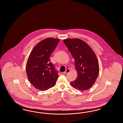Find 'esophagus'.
Segmentation results:
<instances>
[{
	"label": "esophagus",
	"instance_id": "obj_1",
	"mask_svg": "<svg viewBox=\"0 0 123 123\" xmlns=\"http://www.w3.org/2000/svg\"><path fill=\"white\" fill-rule=\"evenodd\" d=\"M70 69H67L66 70H65V71H64V74H67L69 73L70 72Z\"/></svg>",
	"mask_w": 123,
	"mask_h": 123
}]
</instances>
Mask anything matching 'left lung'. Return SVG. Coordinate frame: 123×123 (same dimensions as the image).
Listing matches in <instances>:
<instances>
[{
	"mask_svg": "<svg viewBox=\"0 0 123 123\" xmlns=\"http://www.w3.org/2000/svg\"><path fill=\"white\" fill-rule=\"evenodd\" d=\"M64 42L75 59L77 72L76 79L70 82L75 88L81 91L91 88L99 73L97 58L92 48L79 39H67Z\"/></svg>",
	"mask_w": 123,
	"mask_h": 123,
	"instance_id": "8db88e82",
	"label": "left lung"
}]
</instances>
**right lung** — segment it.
<instances>
[{
    "mask_svg": "<svg viewBox=\"0 0 123 123\" xmlns=\"http://www.w3.org/2000/svg\"><path fill=\"white\" fill-rule=\"evenodd\" d=\"M59 41V39L47 38L38 43L29 55L26 66L27 75L36 89L45 91L55 85L59 75L50 56Z\"/></svg>",
    "mask_w": 123,
    "mask_h": 123,
    "instance_id": "1",
    "label": "right lung"
}]
</instances>
